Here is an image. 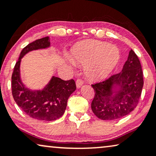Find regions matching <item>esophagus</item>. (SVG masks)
<instances>
[{
  "instance_id": "34e87169",
  "label": "esophagus",
  "mask_w": 156,
  "mask_h": 156,
  "mask_svg": "<svg viewBox=\"0 0 156 156\" xmlns=\"http://www.w3.org/2000/svg\"><path fill=\"white\" fill-rule=\"evenodd\" d=\"M83 83H83V80H81V79H78V80H76V87H77L78 88H80V87L83 86Z\"/></svg>"
}]
</instances>
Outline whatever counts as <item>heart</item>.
I'll use <instances>...</instances> for the list:
<instances>
[{
	"instance_id": "1",
	"label": "heart",
	"mask_w": 156,
	"mask_h": 156,
	"mask_svg": "<svg viewBox=\"0 0 156 156\" xmlns=\"http://www.w3.org/2000/svg\"><path fill=\"white\" fill-rule=\"evenodd\" d=\"M74 62L84 64V73L92 80L106 78L115 69L120 59L117 47L98 40H85L78 43L71 51ZM71 64L74 63L71 61Z\"/></svg>"
}]
</instances>
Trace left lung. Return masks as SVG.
<instances>
[{
	"label": "left lung",
	"mask_w": 156,
	"mask_h": 156,
	"mask_svg": "<svg viewBox=\"0 0 156 156\" xmlns=\"http://www.w3.org/2000/svg\"><path fill=\"white\" fill-rule=\"evenodd\" d=\"M143 86L141 63L131 49L120 73L92 85L95 90L92 110L100 119H120L137 106Z\"/></svg>",
	"instance_id": "1"
}]
</instances>
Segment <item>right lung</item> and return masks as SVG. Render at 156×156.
<instances>
[{
  "instance_id": "add662e5",
  "label": "right lung",
  "mask_w": 156,
  "mask_h": 156,
  "mask_svg": "<svg viewBox=\"0 0 156 156\" xmlns=\"http://www.w3.org/2000/svg\"><path fill=\"white\" fill-rule=\"evenodd\" d=\"M49 39V37H44L24 48L12 75V93L15 102L26 115L42 121L59 119L65 112L68 99L76 89L73 79L63 80L54 76L41 90H31L23 83L20 75L22 58L30 51L49 49L51 47Z\"/></svg>"
}]
</instances>
